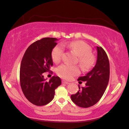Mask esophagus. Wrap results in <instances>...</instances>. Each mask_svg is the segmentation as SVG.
Here are the masks:
<instances>
[{"label":"esophagus","mask_w":129,"mask_h":129,"mask_svg":"<svg viewBox=\"0 0 129 129\" xmlns=\"http://www.w3.org/2000/svg\"><path fill=\"white\" fill-rule=\"evenodd\" d=\"M62 83H63V84H69L68 82H67L65 80H62Z\"/></svg>","instance_id":"1"}]
</instances>
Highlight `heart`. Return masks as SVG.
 <instances>
[{
	"mask_svg": "<svg viewBox=\"0 0 129 129\" xmlns=\"http://www.w3.org/2000/svg\"><path fill=\"white\" fill-rule=\"evenodd\" d=\"M64 48L69 49L78 56V62L83 69H90L95 61L94 57L91 54V48L85 43L81 41L65 42L57 45L52 49L51 56L55 63L59 62L64 53ZM56 73L61 77L65 79H71L73 76L80 73L78 67L67 64L60 65L56 68Z\"/></svg>",
	"mask_w": 129,
	"mask_h": 129,
	"instance_id": "obj_1",
	"label": "heart"
}]
</instances>
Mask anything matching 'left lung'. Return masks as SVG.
<instances>
[{
  "mask_svg": "<svg viewBox=\"0 0 129 129\" xmlns=\"http://www.w3.org/2000/svg\"><path fill=\"white\" fill-rule=\"evenodd\" d=\"M97 61L95 66L78 81H86L85 87L80 88L71 100L77 106L89 108L99 101L108 86L110 76V65L106 53L101 47H97Z\"/></svg>",
  "mask_w": 129,
  "mask_h": 129,
  "instance_id": "8db88e82",
  "label": "left lung"
}]
</instances>
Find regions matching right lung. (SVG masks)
<instances>
[{"label": "right lung", "mask_w": 129, "mask_h": 129, "mask_svg": "<svg viewBox=\"0 0 129 129\" xmlns=\"http://www.w3.org/2000/svg\"><path fill=\"white\" fill-rule=\"evenodd\" d=\"M57 40L56 38H45L35 41L26 50L21 60V90L26 99L36 106L49 103L53 99L55 89L61 84L58 76H53L47 82L43 76L53 65L51 53Z\"/></svg>", "instance_id": "obj_1"}]
</instances>
